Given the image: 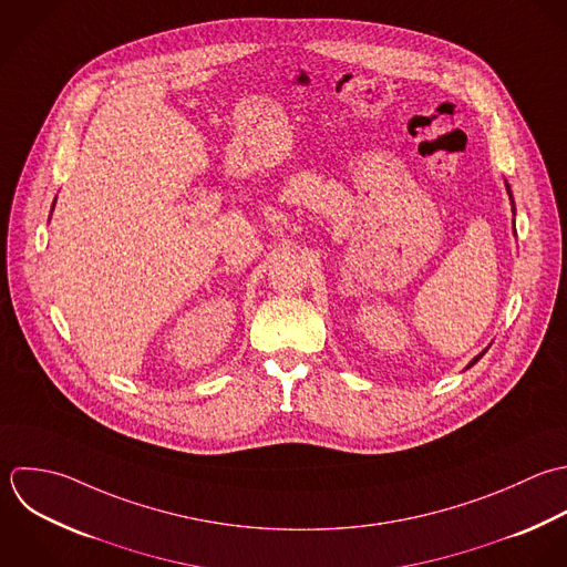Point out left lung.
I'll return each instance as SVG.
<instances>
[{"instance_id":"obj_1","label":"left lung","mask_w":567,"mask_h":567,"mask_svg":"<svg viewBox=\"0 0 567 567\" xmlns=\"http://www.w3.org/2000/svg\"><path fill=\"white\" fill-rule=\"evenodd\" d=\"M506 189H508V194H511V200H513V192H511V185H508V183H506ZM513 209H515V200H513ZM484 353H486V351H484ZM484 353H480V355H477V358H475V360H473V362H471V364H468V367H466V369H471V367H473V364H475V362H480V360H482V355H484Z\"/></svg>"}]
</instances>
